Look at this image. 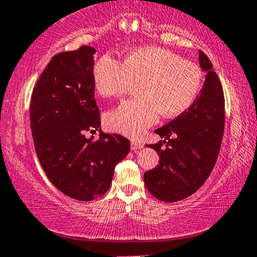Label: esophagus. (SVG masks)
Segmentation results:
<instances>
[{
	"instance_id": "obj_1",
	"label": "esophagus",
	"mask_w": 257,
	"mask_h": 257,
	"mask_svg": "<svg viewBox=\"0 0 257 257\" xmlns=\"http://www.w3.org/2000/svg\"><path fill=\"white\" fill-rule=\"evenodd\" d=\"M144 144L141 142V141H137V140H133L132 141V149L133 150H137V149H141V148H143Z\"/></svg>"
}]
</instances>
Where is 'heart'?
Listing matches in <instances>:
<instances>
[{
  "instance_id": "heart-1",
  "label": "heart",
  "mask_w": 257,
  "mask_h": 257,
  "mask_svg": "<svg viewBox=\"0 0 257 257\" xmlns=\"http://www.w3.org/2000/svg\"><path fill=\"white\" fill-rule=\"evenodd\" d=\"M96 91L102 96L122 97L134 80H142L136 99L125 101L106 115L113 132L140 137L162 114L175 117L184 113L199 94L202 74L192 61L162 48L134 50L123 61L103 56L93 70Z\"/></svg>"
}]
</instances>
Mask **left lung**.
I'll list each match as a JSON object with an SVG mask.
<instances>
[{"instance_id": "obj_1", "label": "left lung", "mask_w": 257, "mask_h": 257, "mask_svg": "<svg viewBox=\"0 0 257 257\" xmlns=\"http://www.w3.org/2000/svg\"><path fill=\"white\" fill-rule=\"evenodd\" d=\"M206 79L200 94L187 109L155 130L162 139L147 144L160 155L156 168L144 173V183L158 200L175 202L204 185L218 158L225 128V97L211 60L199 51Z\"/></svg>"}]
</instances>
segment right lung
I'll return each instance as SVG.
<instances>
[{
  "instance_id": "right-lung-1",
  "label": "right lung",
  "mask_w": 257,
  "mask_h": 257,
  "mask_svg": "<svg viewBox=\"0 0 257 257\" xmlns=\"http://www.w3.org/2000/svg\"><path fill=\"white\" fill-rule=\"evenodd\" d=\"M92 46L60 52L36 84L30 101V122L36 154L53 185L67 197L91 201L107 192L114 169L127 156L130 142L100 128L94 97ZM100 132L97 141L87 131Z\"/></svg>"
}]
</instances>
